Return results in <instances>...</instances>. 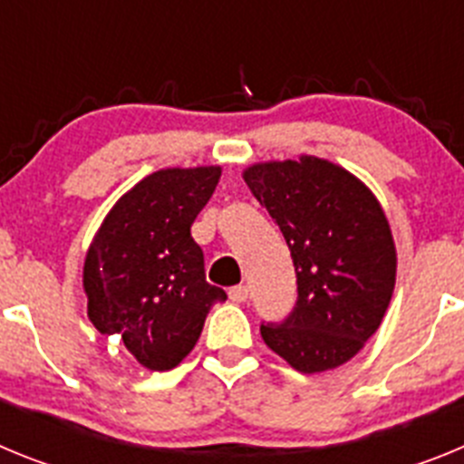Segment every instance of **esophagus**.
I'll use <instances>...</instances> for the list:
<instances>
[{"mask_svg": "<svg viewBox=\"0 0 464 464\" xmlns=\"http://www.w3.org/2000/svg\"><path fill=\"white\" fill-rule=\"evenodd\" d=\"M229 299H232L235 304H244L246 299H248V288H246V285H235V288H229Z\"/></svg>", "mask_w": 464, "mask_h": 464, "instance_id": "obj_1", "label": "esophagus"}]
</instances>
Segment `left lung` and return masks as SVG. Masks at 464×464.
I'll list each match as a JSON object with an SVG mask.
<instances>
[{"label": "left lung", "mask_w": 464, "mask_h": 464, "mask_svg": "<svg viewBox=\"0 0 464 464\" xmlns=\"http://www.w3.org/2000/svg\"><path fill=\"white\" fill-rule=\"evenodd\" d=\"M244 181L285 237L297 274L293 314L262 323V339L302 374L334 370L379 330L395 290L383 208L358 176L314 155L257 162Z\"/></svg>", "instance_id": "1"}]
</instances>
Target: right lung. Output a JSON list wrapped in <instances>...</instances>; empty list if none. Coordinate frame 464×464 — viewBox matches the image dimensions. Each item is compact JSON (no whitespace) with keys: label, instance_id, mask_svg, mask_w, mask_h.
Returning a JSON list of instances; mask_svg holds the SVG:
<instances>
[{"label":"right lung","instance_id":"1","mask_svg":"<svg viewBox=\"0 0 464 464\" xmlns=\"http://www.w3.org/2000/svg\"><path fill=\"white\" fill-rule=\"evenodd\" d=\"M218 179L220 167L153 171L113 204L85 253L90 323L102 334H121L146 370L181 362L208 309L227 299L207 283L204 253L190 235Z\"/></svg>","mask_w":464,"mask_h":464}]
</instances>
